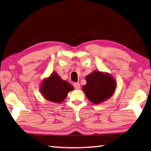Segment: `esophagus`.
I'll use <instances>...</instances> for the list:
<instances>
[{"instance_id":"esophagus-1","label":"esophagus","mask_w":151,"mask_h":151,"mask_svg":"<svg viewBox=\"0 0 151 151\" xmlns=\"http://www.w3.org/2000/svg\"><path fill=\"white\" fill-rule=\"evenodd\" d=\"M73 86H74L76 89H79V88H80V84H79V83H73Z\"/></svg>"}]
</instances>
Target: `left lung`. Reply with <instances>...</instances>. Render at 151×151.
Wrapping results in <instances>:
<instances>
[{"label":"left lung","instance_id":"left-lung-1","mask_svg":"<svg viewBox=\"0 0 151 151\" xmlns=\"http://www.w3.org/2000/svg\"><path fill=\"white\" fill-rule=\"evenodd\" d=\"M87 84L83 86L85 95L90 101L99 104L113 95L116 83L112 77L99 71L94 72L86 78Z\"/></svg>","mask_w":151,"mask_h":151}]
</instances>
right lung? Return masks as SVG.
Instances as JSON below:
<instances>
[{"label":"right lung","instance_id":"right-lung-1","mask_svg":"<svg viewBox=\"0 0 151 151\" xmlns=\"http://www.w3.org/2000/svg\"><path fill=\"white\" fill-rule=\"evenodd\" d=\"M73 89L72 85L66 81L62 80L57 73H54L42 81L41 92L47 100L59 103L63 101L68 92Z\"/></svg>","mask_w":151,"mask_h":151}]
</instances>
